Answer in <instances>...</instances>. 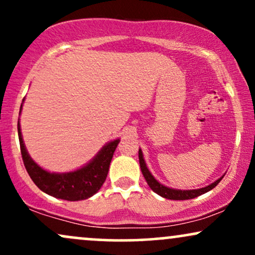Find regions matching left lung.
Listing matches in <instances>:
<instances>
[{
    "label": "left lung",
    "mask_w": 255,
    "mask_h": 255,
    "mask_svg": "<svg viewBox=\"0 0 255 255\" xmlns=\"http://www.w3.org/2000/svg\"><path fill=\"white\" fill-rule=\"evenodd\" d=\"M139 163H140V168H141V172L144 175L146 182H147L150 188L153 191L154 193H157L158 195L160 197L165 198V199H171V200H188V199H193L197 198L199 195L204 194V193L211 191V189L215 188L217 184L221 182V180L223 178L222 176L221 178H218L216 182H213L212 184H209V186L204 187V188L200 189H192V191H178V189H171L168 188V187L163 186L160 184L158 181L151 175V172L148 171L147 166L145 164L144 157H142V152L141 150H139Z\"/></svg>",
    "instance_id": "1"
}]
</instances>
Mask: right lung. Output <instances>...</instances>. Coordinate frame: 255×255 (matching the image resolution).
I'll list each match as a JSON object with an SVG mask.
<instances>
[{
  "instance_id": "obj_1",
  "label": "right lung",
  "mask_w": 255,
  "mask_h": 255,
  "mask_svg": "<svg viewBox=\"0 0 255 255\" xmlns=\"http://www.w3.org/2000/svg\"><path fill=\"white\" fill-rule=\"evenodd\" d=\"M17 134H19L20 151H21L24 165L34 184L46 194L68 201L84 200L92 197L101 189L108 176L111 158L120 142L118 139L105 145L92 162L79 170L67 172V174H51L43 170L28 156L22 141L19 124H17Z\"/></svg>"
}]
</instances>
